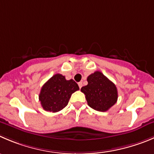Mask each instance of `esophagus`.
Masks as SVG:
<instances>
[{"label":"esophagus","instance_id":"esophagus-1","mask_svg":"<svg viewBox=\"0 0 154 154\" xmlns=\"http://www.w3.org/2000/svg\"><path fill=\"white\" fill-rule=\"evenodd\" d=\"M79 88L81 89V88L82 87V82H79Z\"/></svg>","mask_w":154,"mask_h":154}]
</instances>
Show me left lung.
<instances>
[{
    "label": "left lung",
    "instance_id": "left-lung-1",
    "mask_svg": "<svg viewBox=\"0 0 154 154\" xmlns=\"http://www.w3.org/2000/svg\"><path fill=\"white\" fill-rule=\"evenodd\" d=\"M88 85L81 88L88 104L95 110L105 112L117 101L118 92L115 85L102 72L96 71L87 79Z\"/></svg>",
    "mask_w": 154,
    "mask_h": 154
}]
</instances>
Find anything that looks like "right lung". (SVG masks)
Wrapping results in <instances>:
<instances>
[{
  "label": "right lung",
  "mask_w": 154,
  "mask_h": 154,
  "mask_svg": "<svg viewBox=\"0 0 154 154\" xmlns=\"http://www.w3.org/2000/svg\"><path fill=\"white\" fill-rule=\"evenodd\" d=\"M78 90L79 88L74 80H66L58 73L42 86L39 100L45 110L56 112L67 106L71 95Z\"/></svg>",
  "instance_id": "1"
}]
</instances>
